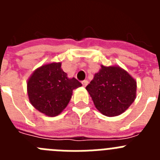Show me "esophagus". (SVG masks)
<instances>
[{"label":"esophagus","instance_id":"obj_1","mask_svg":"<svg viewBox=\"0 0 160 160\" xmlns=\"http://www.w3.org/2000/svg\"><path fill=\"white\" fill-rule=\"evenodd\" d=\"M82 84L83 87H87V84H88V81L87 80H84V81L82 82Z\"/></svg>","mask_w":160,"mask_h":160}]
</instances>
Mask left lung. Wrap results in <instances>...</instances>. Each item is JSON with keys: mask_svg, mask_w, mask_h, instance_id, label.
Masks as SVG:
<instances>
[{"mask_svg": "<svg viewBox=\"0 0 160 160\" xmlns=\"http://www.w3.org/2000/svg\"><path fill=\"white\" fill-rule=\"evenodd\" d=\"M101 67L86 89L102 114L108 117L117 116L135 101L136 82L119 66Z\"/></svg>", "mask_w": 160, "mask_h": 160, "instance_id": "obj_1", "label": "left lung"}]
</instances>
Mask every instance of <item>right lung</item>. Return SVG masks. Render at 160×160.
Returning <instances> with one entry per match:
<instances>
[{
    "label": "right lung",
    "mask_w": 160,
    "mask_h": 160,
    "mask_svg": "<svg viewBox=\"0 0 160 160\" xmlns=\"http://www.w3.org/2000/svg\"><path fill=\"white\" fill-rule=\"evenodd\" d=\"M60 62L41 66L33 72L27 84L29 101L37 110L48 116H57L66 108L74 89L82 83L68 78Z\"/></svg>",
    "instance_id": "right-lung-1"
}]
</instances>
